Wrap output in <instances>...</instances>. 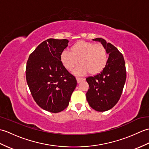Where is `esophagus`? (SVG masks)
Wrapping results in <instances>:
<instances>
[{
	"label": "esophagus",
	"mask_w": 149,
	"mask_h": 149,
	"mask_svg": "<svg viewBox=\"0 0 149 149\" xmlns=\"http://www.w3.org/2000/svg\"><path fill=\"white\" fill-rule=\"evenodd\" d=\"M76 79H77V83H81V81H84V78L79 77H76Z\"/></svg>",
	"instance_id": "obj_1"
}]
</instances>
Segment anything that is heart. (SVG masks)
<instances>
[{
  "label": "heart",
  "mask_w": 149,
  "mask_h": 149,
  "mask_svg": "<svg viewBox=\"0 0 149 149\" xmlns=\"http://www.w3.org/2000/svg\"><path fill=\"white\" fill-rule=\"evenodd\" d=\"M60 59L63 66L72 70L79 61L81 64L75 70L77 74L88 72L91 75L97 74L102 70L107 61V53L102 44L79 42L71 47V52L65 50Z\"/></svg>",
  "instance_id": "b5f03b06"
}]
</instances>
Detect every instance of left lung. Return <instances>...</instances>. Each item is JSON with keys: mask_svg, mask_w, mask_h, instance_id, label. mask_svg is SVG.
<instances>
[{"mask_svg": "<svg viewBox=\"0 0 149 149\" xmlns=\"http://www.w3.org/2000/svg\"><path fill=\"white\" fill-rule=\"evenodd\" d=\"M105 47L109 58L105 67L99 74L86 79L89 84L86 99L91 108L106 111L118 102L126 80L124 58L116 47L101 38L93 39Z\"/></svg>", "mask_w": 149, "mask_h": 149, "instance_id": "8db88e82", "label": "left lung"}]
</instances>
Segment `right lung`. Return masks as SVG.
Here are the masks:
<instances>
[{
  "label": "right lung",
  "instance_id": "add662e5",
  "mask_svg": "<svg viewBox=\"0 0 149 149\" xmlns=\"http://www.w3.org/2000/svg\"><path fill=\"white\" fill-rule=\"evenodd\" d=\"M68 40L50 38L44 41L27 60L26 80L34 101L42 109L59 113L68 106L76 79L60 59Z\"/></svg>",
  "mask_w": 149,
  "mask_h": 149
}]
</instances>
